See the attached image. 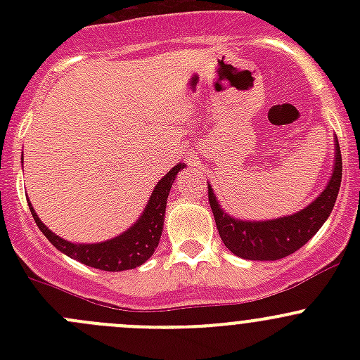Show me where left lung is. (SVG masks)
<instances>
[{
    "label": "left lung",
    "mask_w": 360,
    "mask_h": 360,
    "mask_svg": "<svg viewBox=\"0 0 360 360\" xmlns=\"http://www.w3.org/2000/svg\"><path fill=\"white\" fill-rule=\"evenodd\" d=\"M341 153L335 137V165L328 186L314 202L291 216L268 221H245L230 216L221 209L212 188L209 186V203L216 219L217 231L235 256L250 261H277L303 248L331 214L341 184Z\"/></svg>",
    "instance_id": "8db88e82"
}]
</instances>
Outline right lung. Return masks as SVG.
Listing matches in <instances>:
<instances>
[{
  "label": "right lung",
  "instance_id": "1",
  "mask_svg": "<svg viewBox=\"0 0 360 360\" xmlns=\"http://www.w3.org/2000/svg\"><path fill=\"white\" fill-rule=\"evenodd\" d=\"M184 167H186V163H177L176 167H172L158 181L150 200L144 207L143 214H141L139 219L129 230L120 233L118 237L110 238V240L99 242V244H75V242L64 240V238H60L59 235L53 233L52 230H49V226L41 223L38 214L32 209L31 202L27 200L29 209H31L36 224L43 231V235L49 238L50 244L56 249H59L60 252L66 254V256L86 264V266L97 268V270H132V268H137L143 263H146L153 256L155 249L158 248L163 230V221H165V207L169 191L172 188L177 172L184 169Z\"/></svg>",
  "mask_w": 360,
  "mask_h": 360
}]
</instances>
